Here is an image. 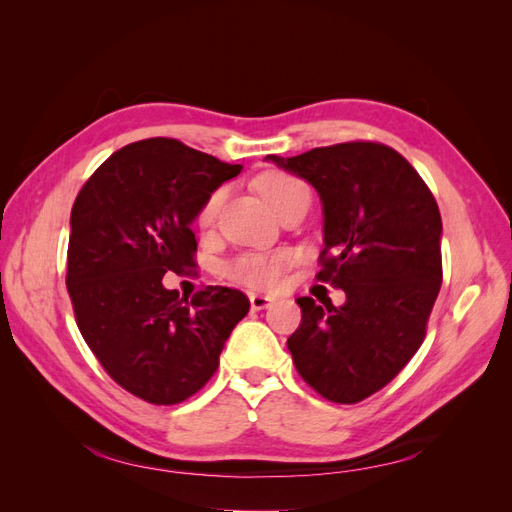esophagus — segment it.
Masks as SVG:
<instances>
[{"instance_id":"esophagus-1","label":"esophagus","mask_w":512,"mask_h":512,"mask_svg":"<svg viewBox=\"0 0 512 512\" xmlns=\"http://www.w3.org/2000/svg\"><path fill=\"white\" fill-rule=\"evenodd\" d=\"M273 297H269V294H258V292H252L250 294V305H252V309H265V307H269V305H273Z\"/></svg>"}]
</instances>
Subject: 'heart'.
Wrapping results in <instances>:
<instances>
[{"mask_svg": "<svg viewBox=\"0 0 512 512\" xmlns=\"http://www.w3.org/2000/svg\"><path fill=\"white\" fill-rule=\"evenodd\" d=\"M258 190L267 198V203L280 211L297 196L309 192L307 185L284 170H267L258 177ZM224 190H213L196 211V226L207 230L222 205ZM294 254L290 250L271 252H245L228 265V277L250 288H275L280 286L284 273L292 267Z\"/></svg>", "mask_w": 512, "mask_h": 512, "instance_id": "1", "label": "heart"}]
</instances>
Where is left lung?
Returning <instances> with one entry per match:
<instances>
[{"label":"left lung","instance_id":"left-lung-1","mask_svg":"<svg viewBox=\"0 0 512 512\" xmlns=\"http://www.w3.org/2000/svg\"><path fill=\"white\" fill-rule=\"evenodd\" d=\"M318 190L324 250L316 280L346 303L297 299L288 350L299 376L335 404L384 389L421 348L442 286V218L414 166L393 147L348 141L301 156H267Z\"/></svg>","mask_w":512,"mask_h":512}]
</instances>
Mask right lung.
Here are the masks:
<instances>
[{
	"instance_id": "obj_1",
	"label": "right lung",
	"mask_w": 512,
	"mask_h": 512,
	"mask_svg": "<svg viewBox=\"0 0 512 512\" xmlns=\"http://www.w3.org/2000/svg\"><path fill=\"white\" fill-rule=\"evenodd\" d=\"M241 168L175 138H145L104 160L74 200L66 288L76 324L106 374L147 404H181L203 389L250 312L237 288L181 299L162 284L166 271L196 269L190 224Z\"/></svg>"
}]
</instances>
